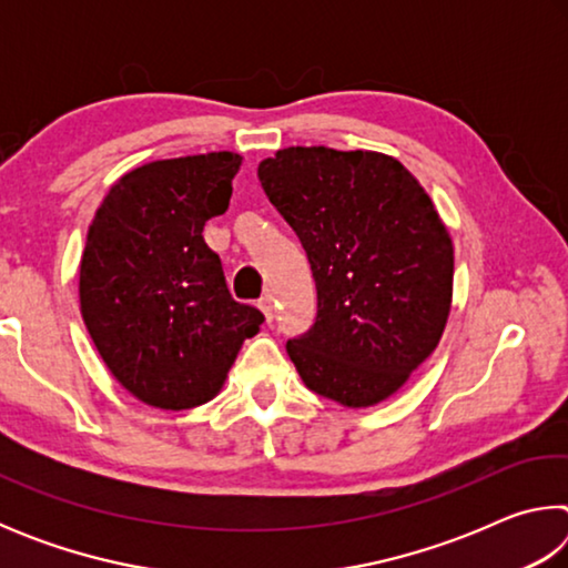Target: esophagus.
<instances>
[{
  "label": "esophagus",
  "instance_id": "esophagus-1",
  "mask_svg": "<svg viewBox=\"0 0 568 568\" xmlns=\"http://www.w3.org/2000/svg\"><path fill=\"white\" fill-rule=\"evenodd\" d=\"M257 307H261V311H263L265 321H267V323H273V318H275V303H273V295H263L261 301H257Z\"/></svg>",
  "mask_w": 568,
  "mask_h": 568
}]
</instances>
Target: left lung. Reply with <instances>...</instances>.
I'll list each match as a JSON object with an SVG mask.
<instances>
[{
    "label": "left lung",
    "mask_w": 568,
    "mask_h": 568,
    "mask_svg": "<svg viewBox=\"0 0 568 568\" xmlns=\"http://www.w3.org/2000/svg\"><path fill=\"white\" fill-rule=\"evenodd\" d=\"M295 230L318 287V318L287 355L307 388L368 408L438 348L454 297V243L434 200L396 158L285 148L257 168Z\"/></svg>",
    "instance_id": "8db88e82"
}]
</instances>
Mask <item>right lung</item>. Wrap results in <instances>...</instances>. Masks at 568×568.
<instances>
[{
  "label": "right lung",
  "mask_w": 568,
  "mask_h": 568,
  "mask_svg": "<svg viewBox=\"0 0 568 568\" xmlns=\"http://www.w3.org/2000/svg\"><path fill=\"white\" fill-rule=\"evenodd\" d=\"M237 152L155 160L114 182L80 261V313L120 386L162 410L213 400L263 313L235 303L203 227L233 195Z\"/></svg>",
  "instance_id": "add662e5"
}]
</instances>
